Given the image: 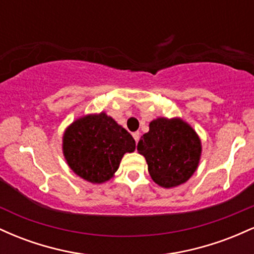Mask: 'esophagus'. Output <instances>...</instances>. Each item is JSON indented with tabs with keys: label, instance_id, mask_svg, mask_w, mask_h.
Segmentation results:
<instances>
[{
	"label": "esophagus",
	"instance_id": "esophagus-1",
	"mask_svg": "<svg viewBox=\"0 0 254 254\" xmlns=\"http://www.w3.org/2000/svg\"><path fill=\"white\" fill-rule=\"evenodd\" d=\"M132 137H133V139H135V142L137 143V142H138V138H139L138 131H136V132H132Z\"/></svg>",
	"mask_w": 254,
	"mask_h": 254
}]
</instances>
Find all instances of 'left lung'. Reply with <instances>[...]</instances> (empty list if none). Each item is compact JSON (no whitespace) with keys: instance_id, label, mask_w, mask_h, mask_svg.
Returning <instances> with one entry per match:
<instances>
[{"instance_id":"8db88e82","label":"left lung","mask_w":254,"mask_h":254,"mask_svg":"<svg viewBox=\"0 0 254 254\" xmlns=\"http://www.w3.org/2000/svg\"><path fill=\"white\" fill-rule=\"evenodd\" d=\"M137 150L147 160L151 179L168 189L190 179L202 147L197 133L185 122L157 118L149 124V132L139 138Z\"/></svg>"}]
</instances>
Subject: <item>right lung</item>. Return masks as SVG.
I'll list each match as a JSON object with an SVG mask.
<instances>
[{"label":"right lung","mask_w":254,"mask_h":254,"mask_svg":"<svg viewBox=\"0 0 254 254\" xmlns=\"http://www.w3.org/2000/svg\"><path fill=\"white\" fill-rule=\"evenodd\" d=\"M132 136L105 113L77 119L63 136L66 162L78 177L104 183L118 170L125 153H132Z\"/></svg>","instance_id":"1"}]
</instances>
